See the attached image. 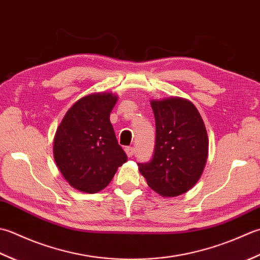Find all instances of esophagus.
<instances>
[{
    "mask_svg": "<svg viewBox=\"0 0 260 260\" xmlns=\"http://www.w3.org/2000/svg\"><path fill=\"white\" fill-rule=\"evenodd\" d=\"M124 150H125L126 156H128L129 158H131L132 156L135 155V148H134V147H126Z\"/></svg>",
    "mask_w": 260,
    "mask_h": 260,
    "instance_id": "34e87169",
    "label": "esophagus"
}]
</instances>
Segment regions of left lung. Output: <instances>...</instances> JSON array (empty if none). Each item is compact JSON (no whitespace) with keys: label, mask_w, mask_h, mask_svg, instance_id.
Returning <instances> with one entry per match:
<instances>
[{"label":"left lung","mask_w":260,"mask_h":260,"mask_svg":"<svg viewBox=\"0 0 260 260\" xmlns=\"http://www.w3.org/2000/svg\"><path fill=\"white\" fill-rule=\"evenodd\" d=\"M156 144L150 162L139 164L148 186L164 198L186 193L202 176L209 138L202 116L190 101L169 96L150 100Z\"/></svg>","instance_id":"1"}]
</instances>
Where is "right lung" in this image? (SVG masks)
<instances>
[{
    "label": "right lung",
    "mask_w": 260,
    "mask_h": 260,
    "mask_svg": "<svg viewBox=\"0 0 260 260\" xmlns=\"http://www.w3.org/2000/svg\"><path fill=\"white\" fill-rule=\"evenodd\" d=\"M116 101L118 95L112 92L85 95L72 105L56 130V165L66 182L79 192L102 190L128 159L110 122Z\"/></svg>",
    "instance_id": "add662e5"
}]
</instances>
